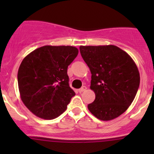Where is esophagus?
Returning <instances> with one entry per match:
<instances>
[{
    "label": "esophagus",
    "mask_w": 154,
    "mask_h": 154,
    "mask_svg": "<svg viewBox=\"0 0 154 154\" xmlns=\"http://www.w3.org/2000/svg\"><path fill=\"white\" fill-rule=\"evenodd\" d=\"M86 89H87L86 86H82L81 88V89H79V92H84V91L86 90Z\"/></svg>",
    "instance_id": "obj_1"
}]
</instances>
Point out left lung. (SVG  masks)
<instances>
[{"mask_svg": "<svg viewBox=\"0 0 154 154\" xmlns=\"http://www.w3.org/2000/svg\"><path fill=\"white\" fill-rule=\"evenodd\" d=\"M79 49L90 69V89L96 94L88 109L100 120L118 117L137 95L140 81L137 65L126 51L112 45L80 46Z\"/></svg>", "mask_w": 154, "mask_h": 154, "instance_id": "obj_1", "label": "left lung"}]
</instances>
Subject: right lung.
I'll list each match as a JSON object with an SVG mask.
<instances>
[{
  "instance_id": "right-lung-1",
  "label": "right lung",
  "mask_w": 154,
  "mask_h": 154,
  "mask_svg": "<svg viewBox=\"0 0 154 154\" xmlns=\"http://www.w3.org/2000/svg\"><path fill=\"white\" fill-rule=\"evenodd\" d=\"M78 53L73 46L45 45L23 59L17 72L20 96L36 116L53 119L66 110L75 95L69 86L68 66Z\"/></svg>"
}]
</instances>
